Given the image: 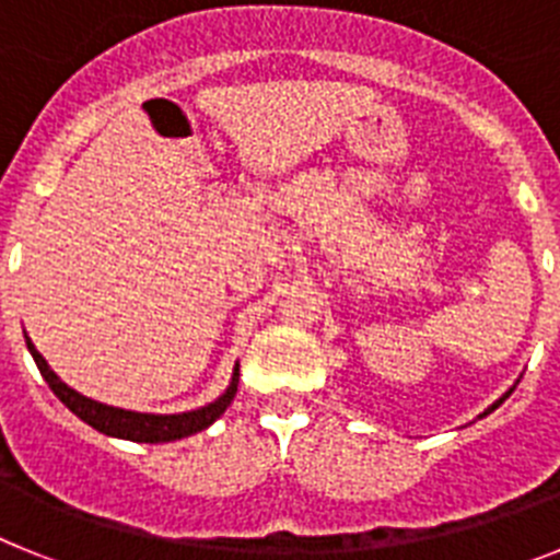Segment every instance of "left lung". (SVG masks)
Segmentation results:
<instances>
[{
  "label": "left lung",
  "instance_id": "obj_1",
  "mask_svg": "<svg viewBox=\"0 0 560 560\" xmlns=\"http://www.w3.org/2000/svg\"><path fill=\"white\" fill-rule=\"evenodd\" d=\"M508 395H511V393H508ZM508 395H502V398H499V400H497V404H493V407H491V409H497V407H499V404H502V400H504V398H508ZM491 409H488V412H491ZM488 412H485V415H488Z\"/></svg>",
  "mask_w": 560,
  "mask_h": 560
}]
</instances>
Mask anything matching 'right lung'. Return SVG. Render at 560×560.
I'll return each instance as SVG.
<instances>
[{
	"mask_svg": "<svg viewBox=\"0 0 560 560\" xmlns=\"http://www.w3.org/2000/svg\"><path fill=\"white\" fill-rule=\"evenodd\" d=\"M27 350L36 359L38 370H42L44 381L49 384V389L61 398L63 407L69 412H75L83 423H89L97 432L108 434V438H122V440H133V443H171V440H182L187 434H196L201 429H207L210 423L224 415V409L230 407L232 398L237 393V368L235 375H232V384L219 400H212L207 407L192 409V412H182V415H145V412H128V409H117V407H106V404H97V400L86 398V395L75 393V389H69L61 378H58L49 364L44 361V355L33 348V341L27 339Z\"/></svg>",
	"mask_w": 560,
	"mask_h": 560,
	"instance_id": "right-lung-1",
	"label": "right lung"
}]
</instances>
